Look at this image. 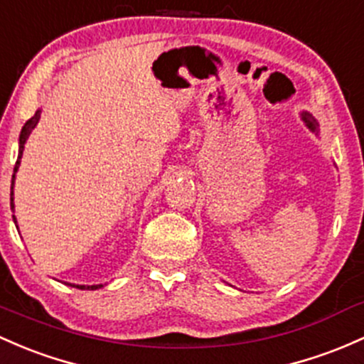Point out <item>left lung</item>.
<instances>
[{
	"label": "left lung",
	"instance_id": "1",
	"mask_svg": "<svg viewBox=\"0 0 364 364\" xmlns=\"http://www.w3.org/2000/svg\"><path fill=\"white\" fill-rule=\"evenodd\" d=\"M300 119L304 121V124H306V127L309 128V130L312 132V134L318 135V132H319V124H318V121L314 119V116L311 114V112L302 111V112H300Z\"/></svg>",
	"mask_w": 364,
	"mask_h": 364
}]
</instances>
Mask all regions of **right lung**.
Here are the masks:
<instances>
[{
  "mask_svg": "<svg viewBox=\"0 0 364 364\" xmlns=\"http://www.w3.org/2000/svg\"><path fill=\"white\" fill-rule=\"evenodd\" d=\"M40 118H41V109H38L36 114H34L31 119L26 121V124H24V127H22V130H21V135H18V158H17V163H15L14 175H11V189H10V206H11V210L15 208V203H14L15 173H17L18 166H21V158H22V154H24V146H26L27 139H29L31 132H33L34 128H36V124L40 123ZM14 222H15V225H17V218H15V217H14ZM68 284H71V283H68ZM71 287L77 288V290H99V288H102L104 284H74L73 283Z\"/></svg>",
  "mask_w": 364,
  "mask_h": 364,
  "instance_id": "right-lung-1",
  "label": "right lung"
}]
</instances>
